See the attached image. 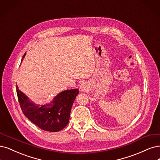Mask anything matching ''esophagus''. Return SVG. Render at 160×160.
<instances>
[{
  "label": "esophagus",
  "instance_id": "esophagus-1",
  "mask_svg": "<svg viewBox=\"0 0 160 160\" xmlns=\"http://www.w3.org/2000/svg\"><path fill=\"white\" fill-rule=\"evenodd\" d=\"M80 88L82 91H85L87 89V86L85 84H83L80 86Z\"/></svg>",
  "mask_w": 160,
  "mask_h": 160
}]
</instances>
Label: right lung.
Masks as SVG:
<instances>
[{
	"mask_svg": "<svg viewBox=\"0 0 160 160\" xmlns=\"http://www.w3.org/2000/svg\"><path fill=\"white\" fill-rule=\"evenodd\" d=\"M16 88L23 113L35 125L46 131L57 132L68 125L71 108L79 93L78 89L63 91L59 93L51 103L38 105L29 102L19 90L18 86Z\"/></svg>",
	"mask_w": 160,
	"mask_h": 160,
	"instance_id": "obj_1",
	"label": "right lung"
}]
</instances>
